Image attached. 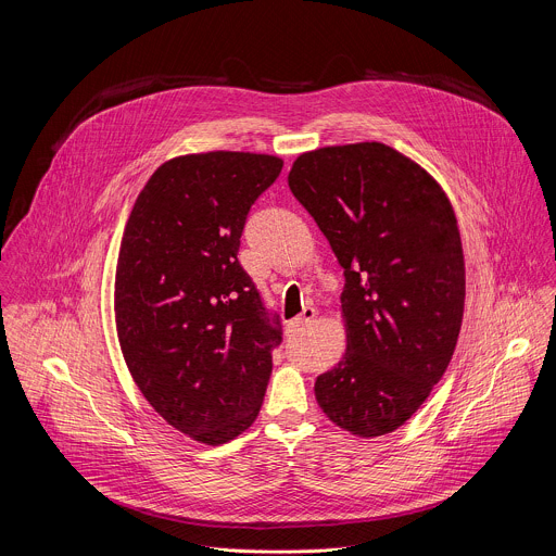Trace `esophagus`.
<instances>
[{"mask_svg": "<svg viewBox=\"0 0 556 556\" xmlns=\"http://www.w3.org/2000/svg\"><path fill=\"white\" fill-rule=\"evenodd\" d=\"M314 318H316V309H314L312 305H305L299 316H294L292 320L286 323V327H288V331H301V329L307 327Z\"/></svg>", "mask_w": 556, "mask_h": 556, "instance_id": "1", "label": "esophagus"}]
</instances>
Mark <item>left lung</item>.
Wrapping results in <instances>:
<instances>
[{
  "label": "left lung",
  "instance_id": "obj_1",
  "mask_svg": "<svg viewBox=\"0 0 556 556\" xmlns=\"http://www.w3.org/2000/svg\"><path fill=\"white\" fill-rule=\"evenodd\" d=\"M288 185L344 268L346 351L316 378L320 410L374 439L404 426L447 371L465 309V255L439 180L382 141L325 146Z\"/></svg>",
  "mask_w": 556,
  "mask_h": 556
}]
</instances>
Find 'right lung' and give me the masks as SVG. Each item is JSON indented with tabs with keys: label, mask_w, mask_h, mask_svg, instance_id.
<instances>
[{
	"label": "right lung",
	"mask_w": 556,
	"mask_h": 556,
	"mask_svg": "<svg viewBox=\"0 0 556 556\" xmlns=\"http://www.w3.org/2000/svg\"><path fill=\"white\" fill-rule=\"evenodd\" d=\"M283 159L212 150L161 163L124 227L115 327L146 402L178 432L223 445L257 419L281 342L238 262L251 205Z\"/></svg>",
	"instance_id": "obj_1"
}]
</instances>
